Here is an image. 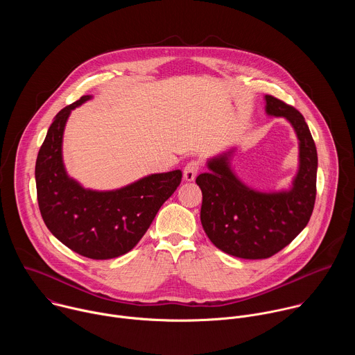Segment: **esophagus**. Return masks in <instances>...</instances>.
Masks as SVG:
<instances>
[{"mask_svg": "<svg viewBox=\"0 0 355 355\" xmlns=\"http://www.w3.org/2000/svg\"><path fill=\"white\" fill-rule=\"evenodd\" d=\"M199 167H200L199 162H196V160L189 162V163L184 167V180H185V181H189V182L193 181L195 177H196V174H198V171H199Z\"/></svg>", "mask_w": 355, "mask_h": 355, "instance_id": "esophagus-1", "label": "esophagus"}]
</instances>
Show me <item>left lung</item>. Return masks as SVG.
<instances>
[{
    "instance_id": "1",
    "label": "left lung",
    "mask_w": 355,
    "mask_h": 355,
    "mask_svg": "<svg viewBox=\"0 0 355 355\" xmlns=\"http://www.w3.org/2000/svg\"><path fill=\"white\" fill-rule=\"evenodd\" d=\"M264 99L266 114L288 121L297 139V171L289 187L260 191L247 185L232 167L236 147L208 159L209 171L196 177L202 227L219 250L245 260L268 259L286 247L306 227L316 199L318 151L305 118L272 95Z\"/></svg>"
}]
</instances>
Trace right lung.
Masks as SVG:
<instances>
[{
    "mask_svg": "<svg viewBox=\"0 0 355 355\" xmlns=\"http://www.w3.org/2000/svg\"><path fill=\"white\" fill-rule=\"evenodd\" d=\"M84 95L63 108L50 125L37 153L35 180L39 209L52 234L80 256L110 260L130 251L181 182V170L148 174L122 188H84L63 162V135Z\"/></svg>",
    "mask_w": 355,
    "mask_h": 355,
    "instance_id": "obj_1",
    "label": "right lung"
}]
</instances>
